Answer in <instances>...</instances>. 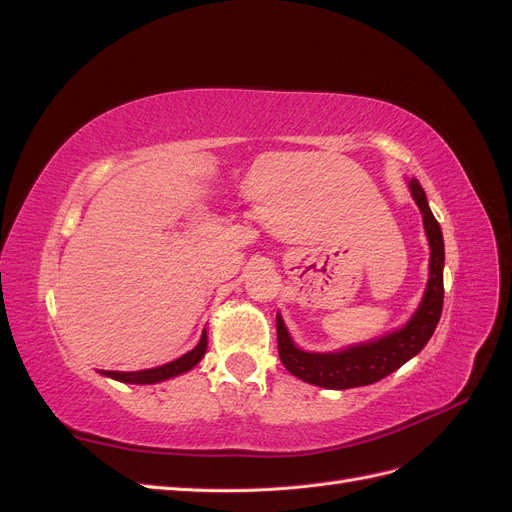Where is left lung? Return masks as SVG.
<instances>
[{
  "label": "left lung",
  "instance_id": "obj_1",
  "mask_svg": "<svg viewBox=\"0 0 512 512\" xmlns=\"http://www.w3.org/2000/svg\"><path fill=\"white\" fill-rule=\"evenodd\" d=\"M410 192L423 213V224L429 241V282L414 316L404 327L374 342L356 344L339 352H305L294 346L282 316L277 314V350L284 367L292 376L322 389H354L374 384L425 348L438 327L444 303V239L438 220L427 205L425 190L416 179H410Z\"/></svg>",
  "mask_w": 512,
  "mask_h": 512
}]
</instances>
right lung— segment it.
<instances>
[{
	"mask_svg": "<svg viewBox=\"0 0 512 512\" xmlns=\"http://www.w3.org/2000/svg\"><path fill=\"white\" fill-rule=\"evenodd\" d=\"M205 352H207V331H203V335H200V342L196 344L194 350H190L188 354H183L179 359L170 361L166 365L143 369V371H100V374L119 382H128V384H156L190 371L194 365H198L200 359H203Z\"/></svg>",
	"mask_w": 512,
	"mask_h": 512,
	"instance_id": "obj_1",
	"label": "right lung"
}]
</instances>
